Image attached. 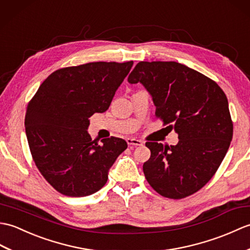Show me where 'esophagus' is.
Returning <instances> with one entry per match:
<instances>
[{
  "label": "esophagus",
  "mask_w": 250,
  "mask_h": 250,
  "mask_svg": "<svg viewBox=\"0 0 250 250\" xmlns=\"http://www.w3.org/2000/svg\"><path fill=\"white\" fill-rule=\"evenodd\" d=\"M126 142L128 146H141L143 144V142L141 140L135 139V138H127Z\"/></svg>",
  "instance_id": "esophagus-1"
}]
</instances>
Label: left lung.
I'll list each match as a JSON object with an SVG mask.
<instances>
[{"label": "left lung", "instance_id": "left-lung-1", "mask_svg": "<svg viewBox=\"0 0 250 250\" xmlns=\"http://www.w3.org/2000/svg\"><path fill=\"white\" fill-rule=\"evenodd\" d=\"M128 82H140L146 88L155 114L179 135L176 146L146 143L151 149L143 165L148 184L170 199L201 189L219 168L233 136L224 91L207 76L177 62H139Z\"/></svg>", "mask_w": 250, "mask_h": 250}]
</instances>
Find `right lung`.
<instances>
[{"label": "right lung", "mask_w": 250, "mask_h": 250, "mask_svg": "<svg viewBox=\"0 0 250 250\" xmlns=\"http://www.w3.org/2000/svg\"><path fill=\"white\" fill-rule=\"evenodd\" d=\"M132 64L93 62L58 69L27 104L24 125L33 160L62 195L85 197L98 191L127 148L121 138L93 141L87 127L88 118L108 110Z\"/></svg>", "instance_id": "obj_1"}]
</instances>
